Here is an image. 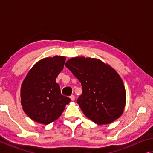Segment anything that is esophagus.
<instances>
[{
	"label": "esophagus",
	"instance_id": "34e87169",
	"mask_svg": "<svg viewBox=\"0 0 153 153\" xmlns=\"http://www.w3.org/2000/svg\"><path fill=\"white\" fill-rule=\"evenodd\" d=\"M69 98H71V100H72V101H74V100H75V97H74V95H71L70 97H69Z\"/></svg>",
	"mask_w": 153,
	"mask_h": 153
}]
</instances>
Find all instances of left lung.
Segmentation results:
<instances>
[{
  "instance_id": "left-lung-1",
  "label": "left lung",
  "mask_w": 153,
  "mask_h": 153,
  "mask_svg": "<svg viewBox=\"0 0 153 153\" xmlns=\"http://www.w3.org/2000/svg\"><path fill=\"white\" fill-rule=\"evenodd\" d=\"M65 66L82 84L77 102L86 117L98 125L112 123L125 108L126 92L118 73L109 65L95 58L77 56Z\"/></svg>"
}]
</instances>
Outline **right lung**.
Listing matches in <instances>:
<instances>
[{
    "instance_id": "1",
    "label": "right lung",
    "mask_w": 153,
    "mask_h": 153,
    "mask_svg": "<svg viewBox=\"0 0 153 153\" xmlns=\"http://www.w3.org/2000/svg\"><path fill=\"white\" fill-rule=\"evenodd\" d=\"M66 57L55 56L38 61L28 71L21 86V104L31 120L48 125L60 117L71 99L61 94L56 78Z\"/></svg>"
}]
</instances>
